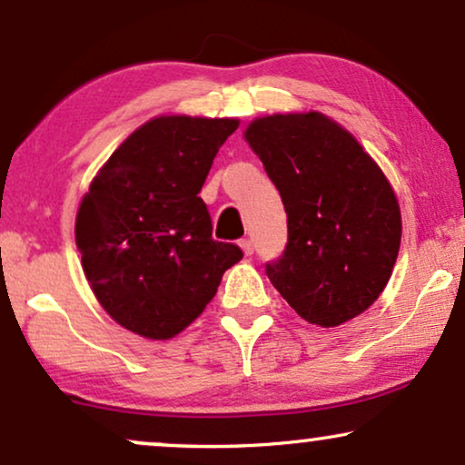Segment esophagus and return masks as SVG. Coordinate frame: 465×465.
Masks as SVG:
<instances>
[{
    "label": "esophagus",
    "instance_id": "1",
    "mask_svg": "<svg viewBox=\"0 0 465 465\" xmlns=\"http://www.w3.org/2000/svg\"><path fill=\"white\" fill-rule=\"evenodd\" d=\"M243 248V252L245 254H252V252H254V242H252V239H242V243H239Z\"/></svg>",
    "mask_w": 465,
    "mask_h": 465
}]
</instances>
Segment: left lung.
Wrapping results in <instances>:
<instances>
[{
    "instance_id": "1",
    "label": "left lung",
    "mask_w": 465,
    "mask_h": 465,
    "mask_svg": "<svg viewBox=\"0 0 465 465\" xmlns=\"http://www.w3.org/2000/svg\"><path fill=\"white\" fill-rule=\"evenodd\" d=\"M245 140L286 211L289 242L265 272L308 323L362 314L391 280L401 211L391 183L358 140L319 112L256 118Z\"/></svg>"
}]
</instances>
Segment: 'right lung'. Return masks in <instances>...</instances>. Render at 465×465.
I'll return each instance as SVG.
<instances>
[{"label":"right lung","instance_id":"add662e5","mask_svg":"<svg viewBox=\"0 0 465 465\" xmlns=\"http://www.w3.org/2000/svg\"><path fill=\"white\" fill-rule=\"evenodd\" d=\"M232 118L159 116L135 129L90 183L74 242L90 289L135 334L165 341L198 319L243 259L213 239L198 196Z\"/></svg>","mask_w":465,"mask_h":465}]
</instances>
